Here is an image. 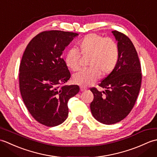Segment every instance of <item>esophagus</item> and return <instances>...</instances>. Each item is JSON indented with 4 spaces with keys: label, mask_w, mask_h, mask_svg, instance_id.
<instances>
[{
    "label": "esophagus",
    "mask_w": 157,
    "mask_h": 157,
    "mask_svg": "<svg viewBox=\"0 0 157 157\" xmlns=\"http://www.w3.org/2000/svg\"><path fill=\"white\" fill-rule=\"evenodd\" d=\"M86 90H87V88H85V87H83V86H81V87H80V90H81L82 92H83V91H86Z\"/></svg>",
    "instance_id": "34e87169"
}]
</instances>
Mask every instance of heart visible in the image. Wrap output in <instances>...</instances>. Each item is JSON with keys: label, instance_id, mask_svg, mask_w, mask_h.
I'll list each match as a JSON object with an SVG mask.
<instances>
[{"label": "heart", "instance_id": "1", "mask_svg": "<svg viewBox=\"0 0 157 157\" xmlns=\"http://www.w3.org/2000/svg\"><path fill=\"white\" fill-rule=\"evenodd\" d=\"M78 48L84 56H90L88 66L73 76L75 84L88 86L94 84L101 77L111 73L116 67L119 60V49L113 39L105 38L95 33L85 36L78 43ZM81 55L78 49L71 48L66 53V65L72 71L80 67Z\"/></svg>", "mask_w": 157, "mask_h": 157}]
</instances>
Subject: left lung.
Here are the masks:
<instances>
[{
    "mask_svg": "<svg viewBox=\"0 0 157 157\" xmlns=\"http://www.w3.org/2000/svg\"><path fill=\"white\" fill-rule=\"evenodd\" d=\"M119 49V60L115 69L98 84L105 91L90 88L94 99L90 103L93 117L103 124L121 121L134 107L141 87V65L130 39L112 31Z\"/></svg>",
    "mask_w": 157,
    "mask_h": 157,
    "instance_id": "left-lung-1",
    "label": "left lung"
}]
</instances>
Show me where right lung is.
Wrapping results in <instances>:
<instances>
[{"mask_svg": "<svg viewBox=\"0 0 157 157\" xmlns=\"http://www.w3.org/2000/svg\"><path fill=\"white\" fill-rule=\"evenodd\" d=\"M77 33L45 31L29 42L19 66V88L23 102L36 121L54 127L68 117L67 102L79 91L78 85L64 84L71 78L61 57Z\"/></svg>", "mask_w": 157, "mask_h": 157, "instance_id": "obj_1", "label": "right lung"}]
</instances>
